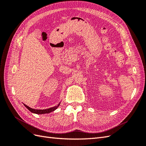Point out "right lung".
<instances>
[{
    "label": "right lung",
    "instance_id": "add662e5",
    "mask_svg": "<svg viewBox=\"0 0 146 146\" xmlns=\"http://www.w3.org/2000/svg\"><path fill=\"white\" fill-rule=\"evenodd\" d=\"M25 107L27 108L30 111H31L33 113H35V114H46V113H50L52 111H55V110L56 109H57V108H58L60 105V103H59V104L58 105L55 106V107H52V108H48V109H45V110H35V109H33V108H30L29 107H28L27 105H26L25 104H24Z\"/></svg>",
    "mask_w": 146,
    "mask_h": 146
}]
</instances>
